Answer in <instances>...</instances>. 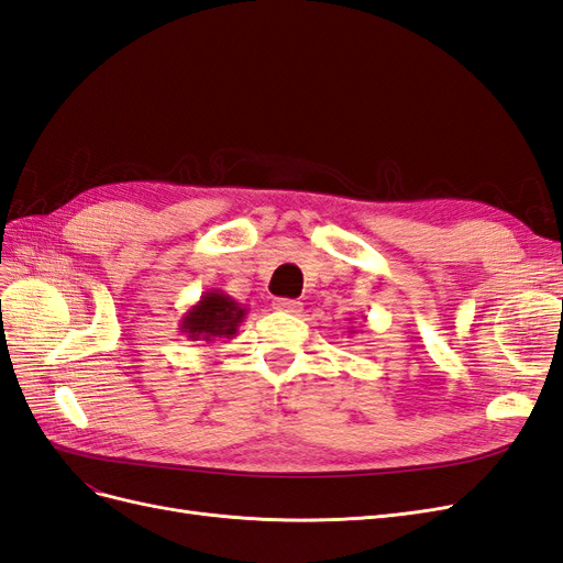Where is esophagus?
Listing matches in <instances>:
<instances>
[{"label":"esophagus","instance_id":"obj_1","mask_svg":"<svg viewBox=\"0 0 563 563\" xmlns=\"http://www.w3.org/2000/svg\"><path fill=\"white\" fill-rule=\"evenodd\" d=\"M272 308H275L277 312L298 314L300 312V302L291 300V298H275V300H272Z\"/></svg>","mask_w":563,"mask_h":563}]
</instances>
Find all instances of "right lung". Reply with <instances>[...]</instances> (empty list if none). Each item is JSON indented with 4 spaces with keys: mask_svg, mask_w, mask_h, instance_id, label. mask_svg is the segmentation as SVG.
<instances>
[{
    "mask_svg": "<svg viewBox=\"0 0 563 563\" xmlns=\"http://www.w3.org/2000/svg\"><path fill=\"white\" fill-rule=\"evenodd\" d=\"M246 308L223 291H207L180 319V333L187 340L211 343L218 338H232L246 319Z\"/></svg>",
    "mask_w": 563,
    "mask_h": 563,
    "instance_id": "obj_1",
    "label": "right lung"
}]
</instances>
